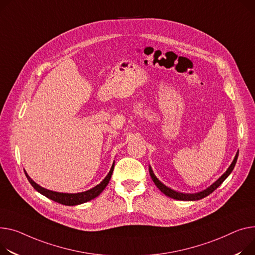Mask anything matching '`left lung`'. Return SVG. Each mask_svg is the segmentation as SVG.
<instances>
[{"label": "left lung", "instance_id": "8db88e82", "mask_svg": "<svg viewBox=\"0 0 255 255\" xmlns=\"http://www.w3.org/2000/svg\"><path fill=\"white\" fill-rule=\"evenodd\" d=\"M238 155H239V151H237V154H236V156H235L231 166L228 168V170L222 176H220L214 183H212L209 186V188H207L206 190L202 191V192H199V193H196V194H183V193H179V192H176L174 190H171L170 188H168V186H166L164 183H162L156 177V175L154 174V172H152V170H151V167L150 166L148 167V171H149V175H150L152 181H154L155 184L157 185V188L163 194H165L166 196L170 197L172 199H175V200H180V201H196V200H201L203 198L207 197L208 195H210L212 192H214L218 188L220 184H222L225 181V179L232 173L233 169H234V167H235V165L237 163V159H238Z\"/></svg>", "mask_w": 255, "mask_h": 255}]
</instances>
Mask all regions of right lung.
<instances>
[{
	"label": "right lung",
	"instance_id": "1",
	"mask_svg": "<svg viewBox=\"0 0 255 255\" xmlns=\"http://www.w3.org/2000/svg\"><path fill=\"white\" fill-rule=\"evenodd\" d=\"M114 167H115V162L113 163V166L111 168L109 174L99 184L94 186V188H92L91 190H88L86 192H82V193H77V194L58 193V192H53V191L44 189V188H42V186H40L38 183L33 181L25 171L24 172H25V175H26L29 183L33 186V189L38 191L40 194H42L43 196L59 203V204L66 205V206H74V205H79V204H83V203H86V202L96 198L97 196H99L101 193H103V191L106 189V186L108 185V183L111 180V177H112V174H113V171H114Z\"/></svg>",
	"mask_w": 255,
	"mask_h": 255
}]
</instances>
